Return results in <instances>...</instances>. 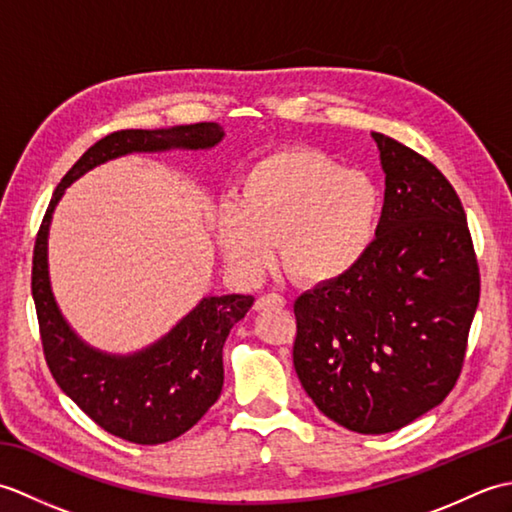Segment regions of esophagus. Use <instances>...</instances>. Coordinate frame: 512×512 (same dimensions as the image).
I'll list each match as a JSON object with an SVG mask.
<instances>
[{"instance_id":"obj_1","label":"esophagus","mask_w":512,"mask_h":512,"mask_svg":"<svg viewBox=\"0 0 512 512\" xmlns=\"http://www.w3.org/2000/svg\"><path fill=\"white\" fill-rule=\"evenodd\" d=\"M286 306V299L277 295V292H268V295H262L255 301V310H266V308H281Z\"/></svg>"}]
</instances>
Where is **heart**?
Returning a JSON list of instances; mask_svg holds the SVG:
<instances>
[{
	"label": "heart",
	"mask_w": 512,
	"mask_h": 512,
	"mask_svg": "<svg viewBox=\"0 0 512 512\" xmlns=\"http://www.w3.org/2000/svg\"><path fill=\"white\" fill-rule=\"evenodd\" d=\"M380 213L383 195L365 171L317 149H279L248 167L237 202L217 211L215 235L237 273H262L279 242L292 275L328 284L369 255Z\"/></svg>",
	"instance_id": "1"
}]
</instances>
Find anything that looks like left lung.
<instances>
[{"label":"left lung","instance_id":"8db88e82","mask_svg":"<svg viewBox=\"0 0 512 512\" xmlns=\"http://www.w3.org/2000/svg\"><path fill=\"white\" fill-rule=\"evenodd\" d=\"M385 171L376 242L350 275L295 301L292 363L341 427L398 431L449 396L480 301V268L451 182L372 132Z\"/></svg>","mask_w":512,"mask_h":512}]
</instances>
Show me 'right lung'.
Wrapping results in <instances>:
<instances>
[{
  "instance_id": "1",
  "label": "right lung",
  "mask_w": 512,
  "mask_h": 512,
  "mask_svg": "<svg viewBox=\"0 0 512 512\" xmlns=\"http://www.w3.org/2000/svg\"><path fill=\"white\" fill-rule=\"evenodd\" d=\"M224 138L217 123L169 129H123L94 143L54 189L32 255L35 299L43 354L63 389L101 429L134 444H162L198 422L224 385L222 347L228 332L246 317L255 297H204L187 317L134 354H110L85 343L54 301L48 273L52 213L65 189L83 173L127 154L171 149H211Z\"/></svg>"
}]
</instances>
